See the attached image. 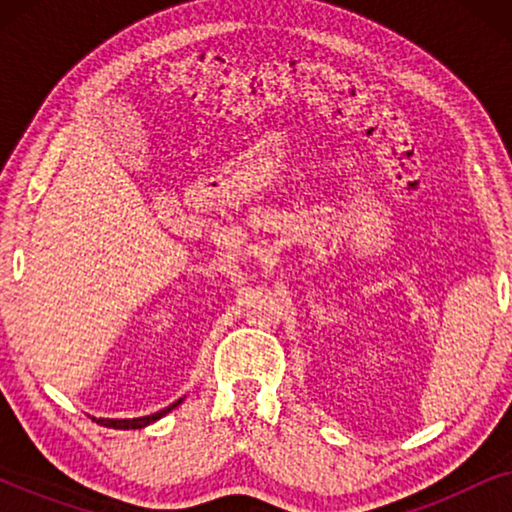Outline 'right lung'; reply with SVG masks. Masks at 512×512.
<instances>
[{"mask_svg":"<svg viewBox=\"0 0 512 512\" xmlns=\"http://www.w3.org/2000/svg\"><path fill=\"white\" fill-rule=\"evenodd\" d=\"M181 401H184V398H179V401H174L172 405H167L165 410H158V412H153V415H146V417H135V419H95V417H93V419H95L97 424L109 426V429H144V426L158 422L160 417H165L167 412L177 408V405H179Z\"/></svg>","mask_w":512,"mask_h":512,"instance_id":"obj_1","label":"right lung"}]
</instances>
